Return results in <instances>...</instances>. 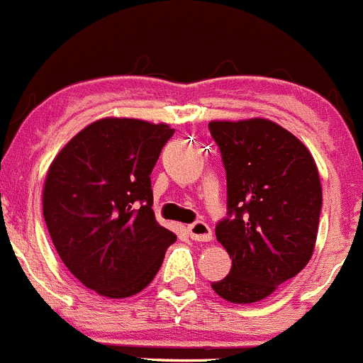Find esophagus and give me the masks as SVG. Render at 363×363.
Here are the masks:
<instances>
[{"label":"esophagus","instance_id":"1","mask_svg":"<svg viewBox=\"0 0 363 363\" xmlns=\"http://www.w3.org/2000/svg\"><path fill=\"white\" fill-rule=\"evenodd\" d=\"M187 233L189 237L193 238V240H198V242H209L213 238L211 228L206 222H202V220H198L194 224L187 225Z\"/></svg>","mask_w":363,"mask_h":363}]
</instances>
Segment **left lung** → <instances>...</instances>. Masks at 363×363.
<instances>
[{
  "label": "left lung",
  "mask_w": 363,
  "mask_h": 363,
  "mask_svg": "<svg viewBox=\"0 0 363 363\" xmlns=\"http://www.w3.org/2000/svg\"><path fill=\"white\" fill-rule=\"evenodd\" d=\"M228 178L216 240L231 270L213 283L229 303H257L308 264L320 228L321 182L308 148L268 119L211 121Z\"/></svg>",
  "instance_id": "8db88e82"
}]
</instances>
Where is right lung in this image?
Masks as SVG:
<instances>
[{"label": "right lung", "mask_w": 363, "mask_h": 363, "mask_svg": "<svg viewBox=\"0 0 363 363\" xmlns=\"http://www.w3.org/2000/svg\"><path fill=\"white\" fill-rule=\"evenodd\" d=\"M174 128L106 117L80 130L52 160L43 218L62 262L111 299L150 284L176 235L156 222L150 172Z\"/></svg>", "instance_id": "add662e5"}]
</instances>
